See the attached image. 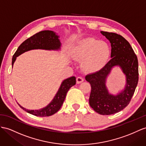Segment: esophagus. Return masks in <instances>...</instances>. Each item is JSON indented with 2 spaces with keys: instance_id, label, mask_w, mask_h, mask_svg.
<instances>
[{
  "instance_id": "esophagus-1",
  "label": "esophagus",
  "mask_w": 146,
  "mask_h": 146,
  "mask_svg": "<svg viewBox=\"0 0 146 146\" xmlns=\"http://www.w3.org/2000/svg\"><path fill=\"white\" fill-rule=\"evenodd\" d=\"M84 81V79L83 78H82L81 76H78L76 78V83L77 84H80V83H81L82 82Z\"/></svg>"
}]
</instances>
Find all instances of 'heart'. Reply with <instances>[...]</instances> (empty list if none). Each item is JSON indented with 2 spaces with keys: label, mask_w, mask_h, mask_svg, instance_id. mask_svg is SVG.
I'll use <instances>...</instances> for the list:
<instances>
[{
  "label": "heart",
  "mask_w": 146,
  "mask_h": 146,
  "mask_svg": "<svg viewBox=\"0 0 146 146\" xmlns=\"http://www.w3.org/2000/svg\"><path fill=\"white\" fill-rule=\"evenodd\" d=\"M110 47L104 41L93 37L80 40L72 49L74 58L82 62V67L87 72L95 73L106 66L110 56Z\"/></svg>",
  "instance_id": "1"
}]
</instances>
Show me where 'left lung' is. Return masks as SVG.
<instances>
[{
    "instance_id": "8db88e82",
    "label": "left lung",
    "mask_w": 146,
    "mask_h": 146,
    "mask_svg": "<svg viewBox=\"0 0 146 146\" xmlns=\"http://www.w3.org/2000/svg\"><path fill=\"white\" fill-rule=\"evenodd\" d=\"M100 33L111 43V59L101 70L89 74L85 78L91 86L89 105L97 113L109 115L120 111L129 104L139 80L138 60L133 48L123 36L115 33ZM117 65L126 74L127 85L121 93L113 96L108 92L105 80L111 68Z\"/></svg>"
}]
</instances>
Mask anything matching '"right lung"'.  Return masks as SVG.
I'll return each instance as SVG.
<instances>
[{"label": "right lung", "mask_w": 146, "mask_h": 146, "mask_svg": "<svg viewBox=\"0 0 146 146\" xmlns=\"http://www.w3.org/2000/svg\"><path fill=\"white\" fill-rule=\"evenodd\" d=\"M60 42L58 39V36L52 31H42L29 37L25 40L23 43L17 48L15 53L12 58V66L15 61L16 57L18 55L24 53L25 52L31 49H41L46 50H56L59 49L60 47ZM76 84V78L72 76L66 79L62 82L58 91L55 95V98L48 105L42 109L33 110L26 109L23 107L18 105L28 113L37 117H48L55 113L60 109L62 104L66 98L67 92L70 88Z\"/></svg>", "instance_id": "add662e5"}]
</instances>
